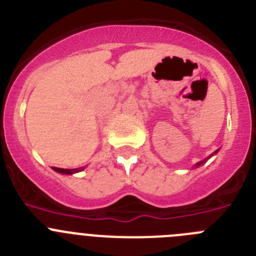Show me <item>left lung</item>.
<instances>
[{
  "mask_svg": "<svg viewBox=\"0 0 256 256\" xmlns=\"http://www.w3.org/2000/svg\"><path fill=\"white\" fill-rule=\"evenodd\" d=\"M216 153H217V152H216ZM206 162V160H202V162H199V163H196V166H195V167H198V166H202V163Z\"/></svg>",
  "mask_w": 256,
  "mask_h": 256,
  "instance_id": "1",
  "label": "left lung"
}]
</instances>
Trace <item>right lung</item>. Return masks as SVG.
<instances>
[{
  "label": "right lung",
  "instance_id": "right-lung-1",
  "mask_svg": "<svg viewBox=\"0 0 256 256\" xmlns=\"http://www.w3.org/2000/svg\"><path fill=\"white\" fill-rule=\"evenodd\" d=\"M54 170L56 172H58V174H76V172L79 171H82L84 168H74V170H65V168H57V167H54Z\"/></svg>",
  "mask_w": 256,
  "mask_h": 256
}]
</instances>
